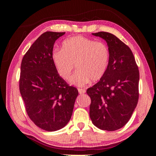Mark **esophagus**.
Returning a JSON list of instances; mask_svg holds the SVG:
<instances>
[{"mask_svg": "<svg viewBox=\"0 0 156 156\" xmlns=\"http://www.w3.org/2000/svg\"><path fill=\"white\" fill-rule=\"evenodd\" d=\"M78 91L80 94H84L85 92H86V90H85V89H78Z\"/></svg>", "mask_w": 156, "mask_h": 156, "instance_id": "1", "label": "esophagus"}]
</instances>
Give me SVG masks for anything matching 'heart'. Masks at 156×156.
<instances>
[{
    "instance_id": "heart-1",
    "label": "heart",
    "mask_w": 156,
    "mask_h": 156,
    "mask_svg": "<svg viewBox=\"0 0 156 156\" xmlns=\"http://www.w3.org/2000/svg\"><path fill=\"white\" fill-rule=\"evenodd\" d=\"M110 52L103 42L82 36L68 38L62 42V50L52 54L55 69L62 79L68 80L75 67L78 71L70 80V84L84 87L90 82L101 80L108 69Z\"/></svg>"
}]
</instances>
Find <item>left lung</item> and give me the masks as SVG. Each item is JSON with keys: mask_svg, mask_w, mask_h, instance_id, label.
<instances>
[{"mask_svg": "<svg viewBox=\"0 0 156 156\" xmlns=\"http://www.w3.org/2000/svg\"><path fill=\"white\" fill-rule=\"evenodd\" d=\"M107 43L110 59L105 74L87 90L91 98L89 116L97 128L113 131L126 124L138 101L139 71L133 52L112 33H92Z\"/></svg>", "mask_w": 156, "mask_h": 156, "instance_id": "1", "label": "left lung"}]
</instances>
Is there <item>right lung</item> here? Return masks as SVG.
Instances as JSON below:
<instances>
[{"mask_svg": "<svg viewBox=\"0 0 156 156\" xmlns=\"http://www.w3.org/2000/svg\"><path fill=\"white\" fill-rule=\"evenodd\" d=\"M65 33L45 32L23 57L19 81L20 94L29 118L40 129L55 131L71 119L78 96L55 69L52 62L54 44Z\"/></svg>", "mask_w": 156, "mask_h": 156, "instance_id": "obj_1", "label": "right lung"}]
</instances>
